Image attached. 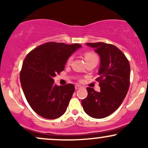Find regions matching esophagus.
<instances>
[{
    "label": "esophagus",
    "instance_id": "1",
    "mask_svg": "<svg viewBox=\"0 0 148 148\" xmlns=\"http://www.w3.org/2000/svg\"><path fill=\"white\" fill-rule=\"evenodd\" d=\"M81 88V86H80V85H79V84L76 85V86H75V89H76V90L79 89V88Z\"/></svg>",
    "mask_w": 148,
    "mask_h": 148
}]
</instances>
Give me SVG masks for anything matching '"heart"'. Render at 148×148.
<instances>
[{
	"instance_id": "obj_1",
	"label": "heart",
	"mask_w": 148,
	"mask_h": 148,
	"mask_svg": "<svg viewBox=\"0 0 148 148\" xmlns=\"http://www.w3.org/2000/svg\"><path fill=\"white\" fill-rule=\"evenodd\" d=\"M84 58L86 62H92V61H97V62H98V56L95 53L86 52L84 53ZM72 57L69 56L68 58H67V61H66V64H67V65H69V64L72 63Z\"/></svg>"
}]
</instances>
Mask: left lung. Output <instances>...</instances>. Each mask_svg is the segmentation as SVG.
Listing matches in <instances>:
<instances>
[{
  "label": "left lung",
  "instance_id": "obj_1",
  "mask_svg": "<svg viewBox=\"0 0 148 148\" xmlns=\"http://www.w3.org/2000/svg\"><path fill=\"white\" fill-rule=\"evenodd\" d=\"M100 57V91L87 88L88 96L82 99L83 108L89 116L103 118L115 112L123 103L130 84V64L125 54L115 46L104 42L87 43Z\"/></svg>",
  "mask_w": 148,
  "mask_h": 148
}]
</instances>
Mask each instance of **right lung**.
<instances>
[{"mask_svg":"<svg viewBox=\"0 0 148 148\" xmlns=\"http://www.w3.org/2000/svg\"><path fill=\"white\" fill-rule=\"evenodd\" d=\"M79 44L49 42L38 46L25 58L20 81L27 101L37 114L56 119L67 110L75 87L72 84L58 86L53 78L64 70L67 58Z\"/></svg>","mask_w":148,"mask_h":148,"instance_id":"add662e5","label":"right lung"}]
</instances>
